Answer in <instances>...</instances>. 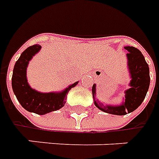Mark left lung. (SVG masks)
<instances>
[{
  "instance_id": "8db88e82",
  "label": "left lung",
  "mask_w": 159,
  "mask_h": 159,
  "mask_svg": "<svg viewBox=\"0 0 159 159\" xmlns=\"http://www.w3.org/2000/svg\"><path fill=\"white\" fill-rule=\"evenodd\" d=\"M129 53L126 54L127 65L129 70L130 82L129 88L125 91L124 102L120 105L103 104L96 99V84L92 86L94 103L100 111L112 115L123 116L137 110L145 98L150 86V70L143 54L138 48L125 46Z\"/></svg>"
}]
</instances>
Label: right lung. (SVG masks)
<instances>
[{
    "label": "right lung",
    "instance_id": "1",
    "mask_svg": "<svg viewBox=\"0 0 159 159\" xmlns=\"http://www.w3.org/2000/svg\"><path fill=\"white\" fill-rule=\"evenodd\" d=\"M42 46L34 44L26 48L16 61L13 75L12 89L20 105L26 111L38 115L60 110L66 103V98L70 89L75 87L78 82L70 84L65 89L59 92H39L30 86L27 80V67L35 54L40 51Z\"/></svg>",
    "mask_w": 159,
    "mask_h": 159
}]
</instances>
